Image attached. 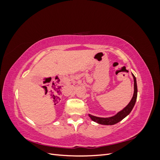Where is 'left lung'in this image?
I'll return each mask as SVG.
<instances>
[{
    "mask_svg": "<svg viewBox=\"0 0 160 160\" xmlns=\"http://www.w3.org/2000/svg\"><path fill=\"white\" fill-rule=\"evenodd\" d=\"M132 76L133 77V81H134V92H133V95L132 97V99H131L130 102L128 104L126 107H125L122 110L115 114L113 116H111L109 118H99L97 117V116H94L93 115L88 114L89 118L91 119L92 121L98 123L99 124L101 125H114L119 122L120 121H122L123 119H124L126 116H128L132 110L133 109L135 101L137 99V96H138V87H137V82H136V78L134 76V75L132 73Z\"/></svg>",
    "mask_w": 160,
    "mask_h": 160,
    "instance_id": "left-lung-1",
    "label": "left lung"
}]
</instances>
